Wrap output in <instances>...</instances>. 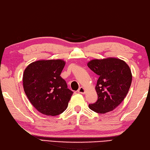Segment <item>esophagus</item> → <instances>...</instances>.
<instances>
[{
  "instance_id": "obj_1",
  "label": "esophagus",
  "mask_w": 150,
  "mask_h": 150,
  "mask_svg": "<svg viewBox=\"0 0 150 150\" xmlns=\"http://www.w3.org/2000/svg\"><path fill=\"white\" fill-rule=\"evenodd\" d=\"M78 93H80V94H85V92H86V90H85V89L83 87H80L79 89L78 90Z\"/></svg>"
}]
</instances>
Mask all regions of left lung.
Wrapping results in <instances>:
<instances>
[{"instance_id":"8db88e82","label":"left lung","mask_w":150,"mask_h":150,"mask_svg":"<svg viewBox=\"0 0 150 150\" xmlns=\"http://www.w3.org/2000/svg\"><path fill=\"white\" fill-rule=\"evenodd\" d=\"M88 66L98 75L96 90L98 100L89 108L99 114L114 110L121 104L130 88L132 75L129 66L116 58L94 59Z\"/></svg>"}]
</instances>
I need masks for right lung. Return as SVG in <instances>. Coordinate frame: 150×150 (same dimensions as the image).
I'll return each instance as SVG.
<instances>
[{
  "label": "right lung",
  "mask_w": 150,
  "mask_h": 150,
  "mask_svg": "<svg viewBox=\"0 0 150 150\" xmlns=\"http://www.w3.org/2000/svg\"><path fill=\"white\" fill-rule=\"evenodd\" d=\"M65 64L60 59L38 60L24 71L26 96L38 112L46 116H57L65 111L73 94L60 76Z\"/></svg>",
  "instance_id": "1"
}]
</instances>
